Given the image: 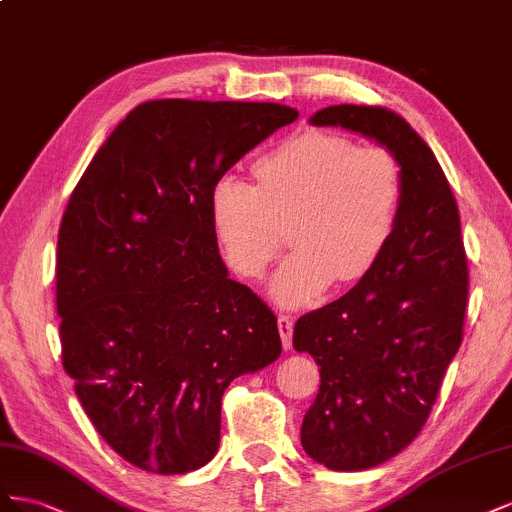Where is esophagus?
<instances>
[{
	"mask_svg": "<svg viewBox=\"0 0 512 512\" xmlns=\"http://www.w3.org/2000/svg\"><path fill=\"white\" fill-rule=\"evenodd\" d=\"M279 332H281L283 347L289 349L291 347V332H294V319H291L289 315H279Z\"/></svg>",
	"mask_w": 512,
	"mask_h": 512,
	"instance_id": "esophagus-1",
	"label": "esophagus"
}]
</instances>
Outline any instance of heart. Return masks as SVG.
I'll list each match as a JSON object with an SVG mask.
<instances>
[{
	"label": "heart",
	"instance_id": "1",
	"mask_svg": "<svg viewBox=\"0 0 512 512\" xmlns=\"http://www.w3.org/2000/svg\"><path fill=\"white\" fill-rule=\"evenodd\" d=\"M257 184L225 173L212 186V227L227 264L248 279L281 251L276 221L291 215L294 244L270 281L283 306L315 302L337 281H362L382 259L403 206V167L382 145L302 130L255 163Z\"/></svg>",
	"mask_w": 512,
	"mask_h": 512
}]
</instances>
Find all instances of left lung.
<instances>
[{
    "mask_svg": "<svg viewBox=\"0 0 512 512\" xmlns=\"http://www.w3.org/2000/svg\"><path fill=\"white\" fill-rule=\"evenodd\" d=\"M309 122L373 139L403 167V206L382 259L294 326L296 352L321 367L302 448L328 470L360 472L399 455L425 427L463 339L467 259L446 175L401 115L334 105Z\"/></svg>",
    "mask_w": 512,
    "mask_h": 512,
    "instance_id": "8db88e82",
    "label": "left lung"
}]
</instances>
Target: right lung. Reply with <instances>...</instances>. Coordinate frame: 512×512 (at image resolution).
I'll return each mask as SVG.
<instances>
[{"label": "right lung", "mask_w": 512, "mask_h": 512, "mask_svg": "<svg viewBox=\"0 0 512 512\" xmlns=\"http://www.w3.org/2000/svg\"><path fill=\"white\" fill-rule=\"evenodd\" d=\"M296 118L276 102H143L70 195L55 289L64 371L102 440L145 472L206 465L225 388L281 356L274 313L218 255L210 193Z\"/></svg>", "instance_id": "add662e5"}]
</instances>
